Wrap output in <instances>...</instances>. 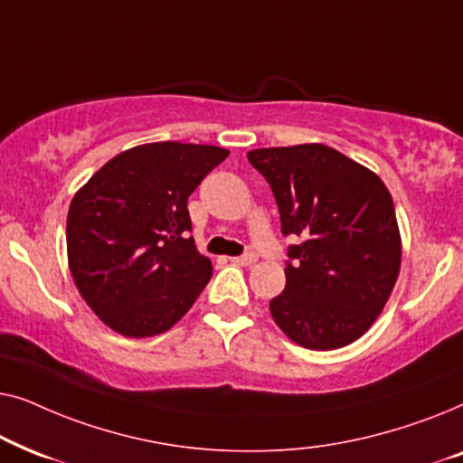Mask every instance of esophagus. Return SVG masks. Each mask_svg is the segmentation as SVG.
Segmentation results:
<instances>
[{
    "label": "esophagus",
    "mask_w": 463,
    "mask_h": 463,
    "mask_svg": "<svg viewBox=\"0 0 463 463\" xmlns=\"http://www.w3.org/2000/svg\"><path fill=\"white\" fill-rule=\"evenodd\" d=\"M257 261V255L255 252H246V255H240V257H232V263L233 265H242V268H249Z\"/></svg>",
    "instance_id": "obj_1"
}]
</instances>
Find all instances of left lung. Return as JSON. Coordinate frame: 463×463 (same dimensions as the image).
I'll use <instances>...</instances> for the list:
<instances>
[{"instance_id":"left-lung-1","label":"left lung","mask_w":463,"mask_h":463,"mask_svg":"<svg viewBox=\"0 0 463 463\" xmlns=\"http://www.w3.org/2000/svg\"><path fill=\"white\" fill-rule=\"evenodd\" d=\"M274 192L288 246L271 318L295 344L337 350L369 331L390 299L402 244L383 181L320 143L249 151Z\"/></svg>"}]
</instances>
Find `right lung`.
I'll return each mask as SVG.
<instances>
[{"instance_id":"1","label":"right lung","mask_w":463,"mask_h":463,"mask_svg":"<svg viewBox=\"0 0 463 463\" xmlns=\"http://www.w3.org/2000/svg\"><path fill=\"white\" fill-rule=\"evenodd\" d=\"M230 151L147 143L126 149L73 195L67 257L94 314L124 337H154L179 322L213 276L195 249L187 198Z\"/></svg>"}]
</instances>
